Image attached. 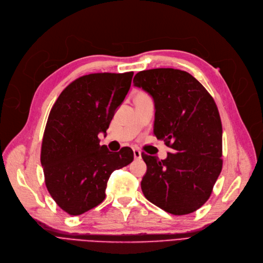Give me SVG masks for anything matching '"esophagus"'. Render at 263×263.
<instances>
[{
  "label": "esophagus",
  "mask_w": 263,
  "mask_h": 263,
  "mask_svg": "<svg viewBox=\"0 0 263 263\" xmlns=\"http://www.w3.org/2000/svg\"><path fill=\"white\" fill-rule=\"evenodd\" d=\"M133 151H134V157H135V159H140V158H141V152L139 151L138 148H134Z\"/></svg>",
  "instance_id": "esophagus-1"
}]
</instances>
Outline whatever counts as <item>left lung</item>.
Returning <instances> with one entry per match:
<instances>
[{"mask_svg": "<svg viewBox=\"0 0 263 263\" xmlns=\"http://www.w3.org/2000/svg\"><path fill=\"white\" fill-rule=\"evenodd\" d=\"M134 85L153 98V133L172 149L167 158L142 153L144 197L173 215L190 214L210 198L222 167V128L214 99L191 73L139 71Z\"/></svg>", "mask_w": 263, "mask_h": 263, "instance_id": "8db88e82", "label": "left lung"}]
</instances>
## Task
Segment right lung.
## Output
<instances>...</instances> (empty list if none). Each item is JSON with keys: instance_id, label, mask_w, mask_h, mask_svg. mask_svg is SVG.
I'll use <instances>...</instances> for the list:
<instances>
[{"instance_id": "right-lung-1", "label": "right lung", "mask_w": 263, "mask_h": 263, "mask_svg": "<svg viewBox=\"0 0 263 263\" xmlns=\"http://www.w3.org/2000/svg\"><path fill=\"white\" fill-rule=\"evenodd\" d=\"M134 72L90 73L71 82L49 114L41 162L49 194L69 215H80L106 197L111 173L133 161L128 146L99 145L132 84Z\"/></svg>"}]
</instances>
